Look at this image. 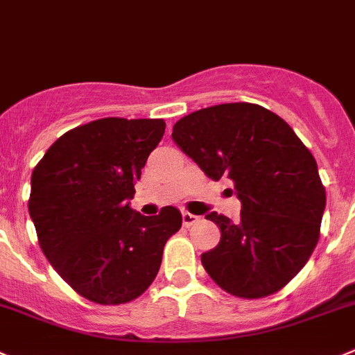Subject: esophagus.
Listing matches in <instances>:
<instances>
[{"label": "esophagus", "mask_w": 355, "mask_h": 355, "mask_svg": "<svg viewBox=\"0 0 355 355\" xmlns=\"http://www.w3.org/2000/svg\"><path fill=\"white\" fill-rule=\"evenodd\" d=\"M198 220H200V217H198V215L189 214V211H184V214H182V223H184L185 227L194 226V224H196Z\"/></svg>", "instance_id": "34e87169"}]
</instances>
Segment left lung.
I'll return each mask as SVG.
<instances>
[{
    "instance_id": "left-lung-1",
    "label": "left lung",
    "mask_w": 355,
    "mask_h": 355,
    "mask_svg": "<svg viewBox=\"0 0 355 355\" xmlns=\"http://www.w3.org/2000/svg\"><path fill=\"white\" fill-rule=\"evenodd\" d=\"M175 144L211 180L233 182L240 220L207 215L220 241L201 264L220 289L245 300L286 287L320 236L326 189L315 157L289 124L254 103L201 108L175 122Z\"/></svg>"
}]
</instances>
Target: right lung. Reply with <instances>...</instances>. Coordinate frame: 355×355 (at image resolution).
Returning a JSON list of instances; mask_svg holds the SVG:
<instances>
[{
	"mask_svg": "<svg viewBox=\"0 0 355 355\" xmlns=\"http://www.w3.org/2000/svg\"><path fill=\"white\" fill-rule=\"evenodd\" d=\"M162 119L107 117L69 129L31 175L28 208L43 254L85 300L124 304L148 289L182 227L175 207L144 217L135 182L164 135Z\"/></svg>",
	"mask_w": 355,
	"mask_h": 355,
	"instance_id": "obj_1",
	"label": "right lung"
}]
</instances>
